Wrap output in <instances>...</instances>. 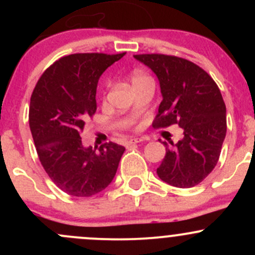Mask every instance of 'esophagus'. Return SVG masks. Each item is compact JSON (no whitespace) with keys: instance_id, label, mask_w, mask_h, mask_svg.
Wrapping results in <instances>:
<instances>
[{"instance_id":"obj_1","label":"esophagus","mask_w":255,"mask_h":255,"mask_svg":"<svg viewBox=\"0 0 255 255\" xmlns=\"http://www.w3.org/2000/svg\"><path fill=\"white\" fill-rule=\"evenodd\" d=\"M142 138H130V139H128V140H126L125 142V145L126 146H129V145H132V144H135V143H139V142H142Z\"/></svg>"}]
</instances>
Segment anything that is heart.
<instances>
[{"mask_svg":"<svg viewBox=\"0 0 255 255\" xmlns=\"http://www.w3.org/2000/svg\"><path fill=\"white\" fill-rule=\"evenodd\" d=\"M148 80H151L150 76L146 75L145 73H143V71H139V70L134 71V73H132V75H130V82H132L133 87L142 84L144 81H148Z\"/></svg>","mask_w":255,"mask_h":255,"instance_id":"obj_1","label":"heart"}]
</instances>
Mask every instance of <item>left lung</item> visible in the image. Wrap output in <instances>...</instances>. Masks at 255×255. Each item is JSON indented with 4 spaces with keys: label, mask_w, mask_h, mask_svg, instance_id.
Returning a JSON list of instances; mask_svg holds the SVG:
<instances>
[{
    "label": "left lung",
    "mask_w": 255,
    "mask_h": 255,
    "mask_svg": "<svg viewBox=\"0 0 255 255\" xmlns=\"http://www.w3.org/2000/svg\"><path fill=\"white\" fill-rule=\"evenodd\" d=\"M156 75L163 101L153 126L179 125L184 137L171 145L156 174L180 189L199 185L217 164L226 132V105L217 84L196 64L164 54L134 55ZM160 140V139H159Z\"/></svg>",
    "instance_id": "left-lung-1"
}]
</instances>
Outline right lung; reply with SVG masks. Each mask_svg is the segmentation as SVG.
<instances>
[{
  "instance_id": "obj_1",
  "label": "right lung",
  "mask_w": 255,
  "mask_h": 255,
  "mask_svg": "<svg viewBox=\"0 0 255 255\" xmlns=\"http://www.w3.org/2000/svg\"><path fill=\"white\" fill-rule=\"evenodd\" d=\"M126 53L71 54L49 66L38 80L29 105V127L43 168L54 184L76 197L106 189L125 146H84L80 134L96 112L100 76Z\"/></svg>"
}]
</instances>
